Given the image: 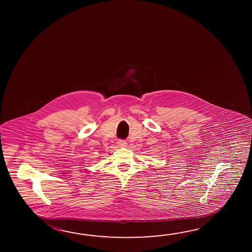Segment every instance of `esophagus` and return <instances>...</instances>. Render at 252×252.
Returning a JSON list of instances; mask_svg holds the SVG:
<instances>
[{"mask_svg": "<svg viewBox=\"0 0 252 252\" xmlns=\"http://www.w3.org/2000/svg\"><path fill=\"white\" fill-rule=\"evenodd\" d=\"M126 144H127V143L126 142V140H118V145H119V147H120V148H124V147L126 146Z\"/></svg>", "mask_w": 252, "mask_h": 252, "instance_id": "1", "label": "esophagus"}]
</instances>
